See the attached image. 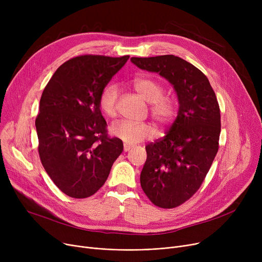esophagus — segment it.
Listing matches in <instances>:
<instances>
[{"label": "esophagus", "mask_w": 262, "mask_h": 262, "mask_svg": "<svg viewBox=\"0 0 262 262\" xmlns=\"http://www.w3.org/2000/svg\"><path fill=\"white\" fill-rule=\"evenodd\" d=\"M132 148V145H129V144H124L123 145V149H124V152H128V150Z\"/></svg>", "instance_id": "34e87169"}]
</instances>
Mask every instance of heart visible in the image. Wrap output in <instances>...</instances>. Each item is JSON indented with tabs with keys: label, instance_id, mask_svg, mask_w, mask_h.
Here are the masks:
<instances>
[{
	"label": "heart",
	"instance_id": "1",
	"mask_svg": "<svg viewBox=\"0 0 262 262\" xmlns=\"http://www.w3.org/2000/svg\"><path fill=\"white\" fill-rule=\"evenodd\" d=\"M134 89L141 98L149 103V114L162 127H167L175 121L178 115V102L172 95H163L164 88L160 81L153 77L140 76L132 81ZM118 88L114 84L106 85L99 95L101 112L113 118L117 115ZM110 133L126 144H134L152 139L156 130L152 124L123 120L113 124Z\"/></svg>",
	"mask_w": 262,
	"mask_h": 262
}]
</instances>
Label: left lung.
<instances>
[{"instance_id": "left-lung-1", "label": "left lung", "mask_w": 262, "mask_h": 262, "mask_svg": "<svg viewBox=\"0 0 262 262\" xmlns=\"http://www.w3.org/2000/svg\"><path fill=\"white\" fill-rule=\"evenodd\" d=\"M130 60L167 78L178 96V115L166 136L145 146L147 158L140 175L150 202L160 208H175L200 189L217 153L219 103L208 78L181 57L161 55Z\"/></svg>"}]
</instances>
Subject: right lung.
Listing matches in <instances>:
<instances>
[{
    "label": "right lung",
    "mask_w": 262,
    "mask_h": 262,
    "mask_svg": "<svg viewBox=\"0 0 262 262\" xmlns=\"http://www.w3.org/2000/svg\"><path fill=\"white\" fill-rule=\"evenodd\" d=\"M129 56L80 55L63 62L49 80L36 118L38 153L53 183L68 196L93 195L123 150L110 138L99 95Z\"/></svg>",
    "instance_id": "right-lung-1"
}]
</instances>
